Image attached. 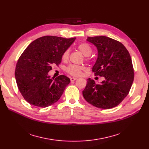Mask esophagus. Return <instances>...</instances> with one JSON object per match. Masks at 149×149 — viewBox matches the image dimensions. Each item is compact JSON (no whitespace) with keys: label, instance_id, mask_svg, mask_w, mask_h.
I'll list each match as a JSON object with an SVG mask.
<instances>
[{"label":"esophagus","instance_id":"esophagus-1","mask_svg":"<svg viewBox=\"0 0 149 149\" xmlns=\"http://www.w3.org/2000/svg\"><path fill=\"white\" fill-rule=\"evenodd\" d=\"M77 79L76 77H71L70 78V81H75V80H76Z\"/></svg>","mask_w":149,"mask_h":149}]
</instances>
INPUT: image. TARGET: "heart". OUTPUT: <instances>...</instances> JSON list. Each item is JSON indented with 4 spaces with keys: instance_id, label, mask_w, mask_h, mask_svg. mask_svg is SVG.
Wrapping results in <instances>:
<instances>
[{
    "instance_id": "1",
    "label": "heart",
    "mask_w": 149,
    "mask_h": 149,
    "mask_svg": "<svg viewBox=\"0 0 149 149\" xmlns=\"http://www.w3.org/2000/svg\"><path fill=\"white\" fill-rule=\"evenodd\" d=\"M77 48L85 56V59L88 60L89 56L92 53L91 47L86 43H81L77 46ZM69 50L66 49L62 55V59L63 60H67L69 57ZM84 69V68L82 66L70 65L66 68V71L70 75L74 76H79L82 74L83 70Z\"/></svg>"
}]
</instances>
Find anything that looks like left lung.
<instances>
[{
    "label": "left lung",
    "mask_w": 149,
    "mask_h": 149,
    "mask_svg": "<svg viewBox=\"0 0 149 149\" xmlns=\"http://www.w3.org/2000/svg\"><path fill=\"white\" fill-rule=\"evenodd\" d=\"M94 45L98 57L92 67L95 75L103 77L100 84L88 79L83 91L86 101L93 106L108 109L118 106L126 97L134 79L130 54L121 43L106 36L88 37Z\"/></svg>",
    "instance_id": "left-lung-1"
}]
</instances>
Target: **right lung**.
I'll list each match as a JSON object with an SVG mask.
<instances>
[{
	"label": "right lung",
	"mask_w": 149,
	"mask_h": 149,
	"mask_svg": "<svg viewBox=\"0 0 149 149\" xmlns=\"http://www.w3.org/2000/svg\"><path fill=\"white\" fill-rule=\"evenodd\" d=\"M75 40L46 36L31 42L19 57L15 70L17 87L29 104L49 106L60 98L70 79L65 75L56 79L48 75L54 65H58L62 55Z\"/></svg>",
	"instance_id": "1"
}]
</instances>
